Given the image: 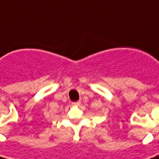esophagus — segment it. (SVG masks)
<instances>
[{
	"mask_svg": "<svg viewBox=\"0 0 159 159\" xmlns=\"http://www.w3.org/2000/svg\"><path fill=\"white\" fill-rule=\"evenodd\" d=\"M80 104V101L75 102H72V105H74V106H79Z\"/></svg>",
	"mask_w": 159,
	"mask_h": 159,
	"instance_id": "34e87169",
	"label": "esophagus"
}]
</instances>
